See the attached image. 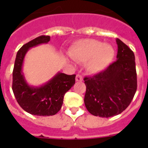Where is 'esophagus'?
Here are the masks:
<instances>
[{"instance_id": "obj_1", "label": "esophagus", "mask_w": 148, "mask_h": 148, "mask_svg": "<svg viewBox=\"0 0 148 148\" xmlns=\"http://www.w3.org/2000/svg\"><path fill=\"white\" fill-rule=\"evenodd\" d=\"M75 79H76V81H78V82H81V81H83V78H82V76L81 74H77Z\"/></svg>"}]
</instances>
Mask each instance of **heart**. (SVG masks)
I'll list each match as a JSON object with an SVG mask.
<instances>
[{
  "instance_id": "obj_1",
  "label": "heart",
  "mask_w": 148,
  "mask_h": 148,
  "mask_svg": "<svg viewBox=\"0 0 148 148\" xmlns=\"http://www.w3.org/2000/svg\"><path fill=\"white\" fill-rule=\"evenodd\" d=\"M68 55L74 61L87 62L86 69L90 74H99L112 63L115 51L109 44L95 39H83L70 47Z\"/></svg>"
}]
</instances>
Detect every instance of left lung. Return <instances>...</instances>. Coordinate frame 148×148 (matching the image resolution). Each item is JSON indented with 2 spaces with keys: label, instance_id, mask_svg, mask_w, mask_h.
Returning a JSON list of instances; mask_svg holds the SVG:
<instances>
[{
  "label": "left lung",
  "instance_id": "1",
  "mask_svg": "<svg viewBox=\"0 0 148 148\" xmlns=\"http://www.w3.org/2000/svg\"><path fill=\"white\" fill-rule=\"evenodd\" d=\"M117 60L103 71L84 77V104L95 116L110 117L123 112L137 90L134 53L117 38Z\"/></svg>",
  "mask_w": 148,
  "mask_h": 148
}]
</instances>
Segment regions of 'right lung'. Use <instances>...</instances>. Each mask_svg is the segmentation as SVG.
Returning a JSON list of instances; mask_svg holds the SVG:
<instances>
[{
  "label": "right lung",
  "mask_w": 148,
  "mask_h": 148,
  "mask_svg": "<svg viewBox=\"0 0 148 148\" xmlns=\"http://www.w3.org/2000/svg\"><path fill=\"white\" fill-rule=\"evenodd\" d=\"M50 36H40L23 45L17 51L13 71L12 90L19 105L29 114L37 116H51L60 110L65 93L75 84V74L58 72L40 86H31L27 82L23 64L29 49L50 41Z\"/></svg>",
  "instance_id": "obj_1"
}]
</instances>
